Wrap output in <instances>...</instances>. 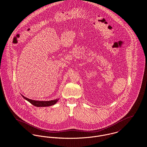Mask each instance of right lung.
I'll list each match as a JSON object with an SVG mask.
<instances>
[{
  "label": "right lung",
  "instance_id": "obj_1",
  "mask_svg": "<svg viewBox=\"0 0 147 147\" xmlns=\"http://www.w3.org/2000/svg\"><path fill=\"white\" fill-rule=\"evenodd\" d=\"M22 96L26 100L29 101L30 103H31L32 105H33L35 107H45L52 106L53 105H55L59 100V98H57V99L51 100V101H36V100H31L30 98H26L23 95H22Z\"/></svg>",
  "mask_w": 147,
  "mask_h": 147
}]
</instances>
